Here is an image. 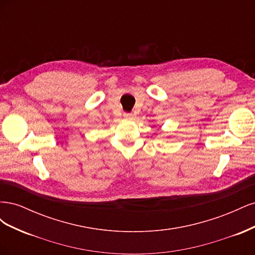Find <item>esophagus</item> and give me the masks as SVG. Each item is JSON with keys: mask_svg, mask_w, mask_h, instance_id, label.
<instances>
[{"mask_svg": "<svg viewBox=\"0 0 255 255\" xmlns=\"http://www.w3.org/2000/svg\"><path fill=\"white\" fill-rule=\"evenodd\" d=\"M123 116H125V118H127V119H133V114L132 113H125V114H123Z\"/></svg>", "mask_w": 255, "mask_h": 255, "instance_id": "esophagus-1", "label": "esophagus"}]
</instances>
